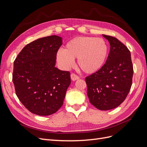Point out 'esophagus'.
Listing matches in <instances>:
<instances>
[{
	"instance_id": "obj_1",
	"label": "esophagus",
	"mask_w": 147,
	"mask_h": 147,
	"mask_svg": "<svg viewBox=\"0 0 147 147\" xmlns=\"http://www.w3.org/2000/svg\"><path fill=\"white\" fill-rule=\"evenodd\" d=\"M70 77H71V79H72V81H75L80 78V77L78 76L77 75H76L75 74H74V73H72L70 75Z\"/></svg>"
}]
</instances>
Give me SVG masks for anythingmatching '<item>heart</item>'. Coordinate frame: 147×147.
I'll return each instance as SVG.
<instances>
[{
    "label": "heart",
    "mask_w": 147,
    "mask_h": 147,
    "mask_svg": "<svg viewBox=\"0 0 147 147\" xmlns=\"http://www.w3.org/2000/svg\"><path fill=\"white\" fill-rule=\"evenodd\" d=\"M109 47L103 38L78 37L66 44L64 50L57 53V59L63 68L67 69L77 58V64L83 72L93 74L104 65Z\"/></svg>",
    "instance_id": "b5f03b06"
}]
</instances>
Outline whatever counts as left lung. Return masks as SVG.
<instances>
[{
  "label": "left lung",
  "mask_w": 147,
  "mask_h": 147,
  "mask_svg": "<svg viewBox=\"0 0 147 147\" xmlns=\"http://www.w3.org/2000/svg\"><path fill=\"white\" fill-rule=\"evenodd\" d=\"M110 43L106 63L96 72L85 78L87 95L97 109L109 110L117 107L129 92L134 70L131 52L118 40L102 35Z\"/></svg>",
  "instance_id": "1"
}]
</instances>
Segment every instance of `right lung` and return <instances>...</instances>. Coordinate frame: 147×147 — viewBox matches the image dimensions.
I'll list each match as a JSON object with an SVG mask.
<instances>
[{
  "instance_id": "1",
  "label": "right lung",
  "mask_w": 147,
  "mask_h": 147,
  "mask_svg": "<svg viewBox=\"0 0 147 147\" xmlns=\"http://www.w3.org/2000/svg\"><path fill=\"white\" fill-rule=\"evenodd\" d=\"M62 38L51 35L25 46L13 63V82L17 97L31 113L48 116L63 104L70 84L69 71L55 67Z\"/></svg>"
}]
</instances>
